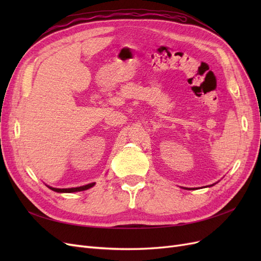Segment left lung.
<instances>
[{
    "instance_id": "1",
    "label": "left lung",
    "mask_w": 261,
    "mask_h": 261,
    "mask_svg": "<svg viewBox=\"0 0 261 261\" xmlns=\"http://www.w3.org/2000/svg\"><path fill=\"white\" fill-rule=\"evenodd\" d=\"M215 184H217V183H215ZM215 184H212V185H209V187H210V186H213V185H215ZM186 189H191V191H192V189H196V188H186Z\"/></svg>"
}]
</instances>
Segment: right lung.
<instances>
[{
  "instance_id": "obj_1",
  "label": "right lung",
  "mask_w": 261,
  "mask_h": 261,
  "mask_svg": "<svg viewBox=\"0 0 261 261\" xmlns=\"http://www.w3.org/2000/svg\"><path fill=\"white\" fill-rule=\"evenodd\" d=\"M96 183H90V184H87L84 186H80V187H72V188H55L52 186H48V188H50L51 191L53 192H57V193H76V192H82V191H86V189H89L91 187L94 186Z\"/></svg>"
}]
</instances>
